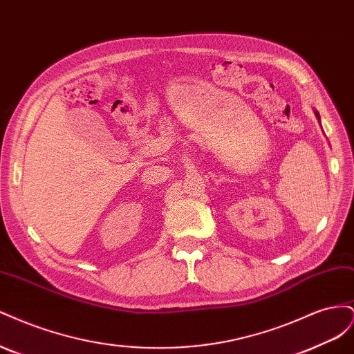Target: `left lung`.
<instances>
[{
  "instance_id": "8db88e82",
  "label": "left lung",
  "mask_w": 354,
  "mask_h": 354,
  "mask_svg": "<svg viewBox=\"0 0 354 354\" xmlns=\"http://www.w3.org/2000/svg\"><path fill=\"white\" fill-rule=\"evenodd\" d=\"M316 116H317V120H319V113L317 112H316Z\"/></svg>"
}]
</instances>
